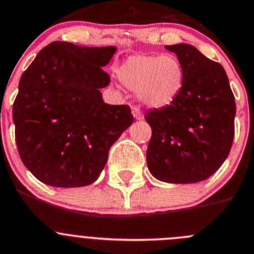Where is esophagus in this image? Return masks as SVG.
<instances>
[{
  "label": "esophagus",
  "mask_w": 254,
  "mask_h": 254,
  "mask_svg": "<svg viewBox=\"0 0 254 254\" xmlns=\"http://www.w3.org/2000/svg\"><path fill=\"white\" fill-rule=\"evenodd\" d=\"M132 115H134V118L136 120H141L144 118L143 115V111H141V109L139 108L138 105H134L132 106Z\"/></svg>",
  "instance_id": "34e87169"
}]
</instances>
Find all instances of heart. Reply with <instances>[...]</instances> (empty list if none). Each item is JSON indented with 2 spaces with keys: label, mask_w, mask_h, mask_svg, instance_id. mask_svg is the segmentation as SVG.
<instances>
[{
  "label": "heart",
  "mask_w": 254,
  "mask_h": 254,
  "mask_svg": "<svg viewBox=\"0 0 254 254\" xmlns=\"http://www.w3.org/2000/svg\"><path fill=\"white\" fill-rule=\"evenodd\" d=\"M119 77L138 99L150 108L160 109L177 100L184 84V67L173 54L130 56L119 68Z\"/></svg>",
  "instance_id": "1"
}]
</instances>
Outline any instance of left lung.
Wrapping results in <instances>:
<instances>
[{"mask_svg":"<svg viewBox=\"0 0 254 254\" xmlns=\"http://www.w3.org/2000/svg\"><path fill=\"white\" fill-rule=\"evenodd\" d=\"M184 67L177 100L145 113L151 127L146 150L149 172L162 182L187 184L214 174L231 151L236 103L223 66L194 46H165Z\"/></svg>","mask_w":254,"mask_h":254,"instance_id":"1","label":"left lung"}]
</instances>
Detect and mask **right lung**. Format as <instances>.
Listing matches in <instances>:
<instances>
[{"mask_svg": "<svg viewBox=\"0 0 254 254\" xmlns=\"http://www.w3.org/2000/svg\"><path fill=\"white\" fill-rule=\"evenodd\" d=\"M116 47L55 41L22 73L12 109L25 167L42 183L85 187L103 172L111 145L134 122L129 105L104 103L103 70Z\"/></svg>", "mask_w": 254, "mask_h": 254, "instance_id": "1", "label": "right lung"}]
</instances>
